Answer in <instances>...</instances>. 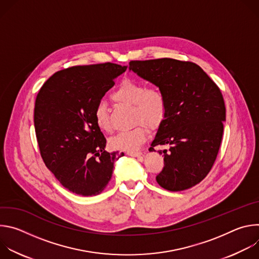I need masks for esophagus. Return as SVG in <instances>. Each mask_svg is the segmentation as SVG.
Listing matches in <instances>:
<instances>
[{
    "mask_svg": "<svg viewBox=\"0 0 259 259\" xmlns=\"http://www.w3.org/2000/svg\"><path fill=\"white\" fill-rule=\"evenodd\" d=\"M127 155H129L131 157H137V158H141L142 157V153L141 152H127Z\"/></svg>",
    "mask_w": 259,
    "mask_h": 259,
    "instance_id": "esophagus-1",
    "label": "esophagus"
}]
</instances>
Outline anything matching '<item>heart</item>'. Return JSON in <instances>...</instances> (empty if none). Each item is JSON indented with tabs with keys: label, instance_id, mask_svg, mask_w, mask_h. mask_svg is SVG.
<instances>
[{
	"label": "heart",
	"instance_id": "obj_1",
	"mask_svg": "<svg viewBox=\"0 0 259 259\" xmlns=\"http://www.w3.org/2000/svg\"><path fill=\"white\" fill-rule=\"evenodd\" d=\"M110 97L116 102L133 105L134 122L138 123L134 128L122 131L110 139V147L116 151L134 152L149 136V128L146 125L156 128L163 122L167 112L166 94L159 86L147 87L144 82L125 79ZM93 115L99 129L105 132L113 131L105 102L96 103Z\"/></svg>",
	"mask_w": 259,
	"mask_h": 259
}]
</instances>
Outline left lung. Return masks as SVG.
<instances>
[{
  "label": "left lung",
  "instance_id": "8db88e82",
  "mask_svg": "<svg viewBox=\"0 0 259 259\" xmlns=\"http://www.w3.org/2000/svg\"><path fill=\"white\" fill-rule=\"evenodd\" d=\"M129 69L159 86L167 97V112L152 142L170 145L157 175L170 192L191 189L211 170L219 152L226 104L218 86L196 63L172 58L131 60Z\"/></svg>",
  "mask_w": 259,
  "mask_h": 259
}]
</instances>
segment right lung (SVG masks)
I'll list each match as a JSON object with an SVG mask.
<instances>
[{"label":"right lung","instance_id":"add662e5","mask_svg":"<svg viewBox=\"0 0 259 259\" xmlns=\"http://www.w3.org/2000/svg\"><path fill=\"white\" fill-rule=\"evenodd\" d=\"M127 66L105 62L56 71L41 87L33 123L41 157L69 192L100 194L112 178L117 153H107L106 139L94 119V107Z\"/></svg>","mask_w":259,"mask_h":259}]
</instances>
